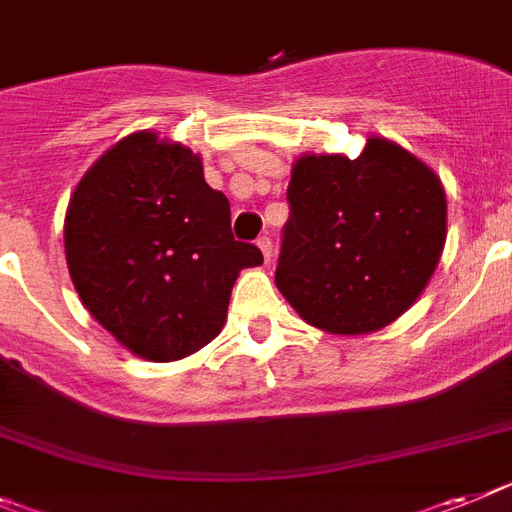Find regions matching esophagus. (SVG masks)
Returning a JSON list of instances; mask_svg holds the SVG:
<instances>
[{
    "mask_svg": "<svg viewBox=\"0 0 512 512\" xmlns=\"http://www.w3.org/2000/svg\"><path fill=\"white\" fill-rule=\"evenodd\" d=\"M257 247L263 249L265 263H270V260H273V242H270V236H260V239H257Z\"/></svg>",
    "mask_w": 512,
    "mask_h": 512,
    "instance_id": "34e87169",
    "label": "esophagus"
}]
</instances>
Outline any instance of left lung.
Masks as SVG:
<instances>
[{
    "mask_svg": "<svg viewBox=\"0 0 512 512\" xmlns=\"http://www.w3.org/2000/svg\"><path fill=\"white\" fill-rule=\"evenodd\" d=\"M276 286L304 322L362 336L403 315L440 263L445 190L401 145L369 137L346 156H304L291 171Z\"/></svg>",
    "mask_w": 512,
    "mask_h": 512,
    "instance_id": "1",
    "label": "left lung"
}]
</instances>
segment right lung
Returning <instances> with one entry per match:
<instances>
[{
	"mask_svg": "<svg viewBox=\"0 0 512 512\" xmlns=\"http://www.w3.org/2000/svg\"><path fill=\"white\" fill-rule=\"evenodd\" d=\"M64 252L88 312L132 354L174 362L221 333L242 268L263 263L231 234V205L190 148L135 132L80 179Z\"/></svg>",
	"mask_w": 512,
	"mask_h": 512,
	"instance_id": "1",
	"label": "right lung"
}]
</instances>
